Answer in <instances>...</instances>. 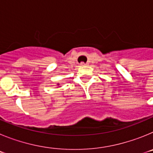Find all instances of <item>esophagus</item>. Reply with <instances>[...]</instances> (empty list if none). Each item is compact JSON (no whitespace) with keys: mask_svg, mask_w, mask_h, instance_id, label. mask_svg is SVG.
Masks as SVG:
<instances>
[{"mask_svg":"<svg viewBox=\"0 0 153 153\" xmlns=\"http://www.w3.org/2000/svg\"><path fill=\"white\" fill-rule=\"evenodd\" d=\"M87 64H88V63H85L83 62V63H80V66H86V65H87Z\"/></svg>","mask_w":153,"mask_h":153,"instance_id":"esophagus-1","label":"esophagus"}]
</instances>
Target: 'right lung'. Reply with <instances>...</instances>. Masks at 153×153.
Segmentation results:
<instances>
[{
	"label": "right lung",
	"instance_id": "add662e5",
	"mask_svg": "<svg viewBox=\"0 0 153 153\" xmlns=\"http://www.w3.org/2000/svg\"><path fill=\"white\" fill-rule=\"evenodd\" d=\"M57 85H59V84H57Z\"/></svg>",
	"mask_w": 153,
	"mask_h": 153
}]
</instances>
